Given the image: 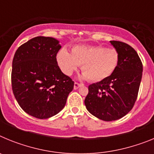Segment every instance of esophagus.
I'll return each instance as SVG.
<instances>
[{"label":"esophagus","instance_id":"obj_1","mask_svg":"<svg viewBox=\"0 0 154 154\" xmlns=\"http://www.w3.org/2000/svg\"><path fill=\"white\" fill-rule=\"evenodd\" d=\"M83 84H81V83H78V82H75L74 83V89H79L81 85H82Z\"/></svg>","mask_w":154,"mask_h":154}]
</instances>
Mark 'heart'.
<instances>
[{"instance_id": "heart-1", "label": "heart", "mask_w": 154, "mask_h": 154, "mask_svg": "<svg viewBox=\"0 0 154 154\" xmlns=\"http://www.w3.org/2000/svg\"><path fill=\"white\" fill-rule=\"evenodd\" d=\"M59 67L67 75H72L79 65H82L83 77L98 82L109 78L119 64V53L115 48L100 45H76L71 54L62 48L56 56Z\"/></svg>"}]
</instances>
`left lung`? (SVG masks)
I'll return each instance as SVG.
<instances>
[{"instance_id": "1", "label": "left lung", "mask_w": 154, "mask_h": 154, "mask_svg": "<svg viewBox=\"0 0 154 154\" xmlns=\"http://www.w3.org/2000/svg\"><path fill=\"white\" fill-rule=\"evenodd\" d=\"M119 53L115 72L103 81L89 85L85 99L87 110L104 121H113L133 109L138 96L143 64L137 51L124 42L110 41Z\"/></svg>"}]
</instances>
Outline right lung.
Returning <instances> with one entry per match:
<instances>
[{
  "instance_id": "add662e5",
  "label": "right lung",
  "mask_w": 154,
  "mask_h": 154,
  "mask_svg": "<svg viewBox=\"0 0 154 154\" xmlns=\"http://www.w3.org/2000/svg\"><path fill=\"white\" fill-rule=\"evenodd\" d=\"M61 47L55 38L35 37L21 45L14 56L13 93L24 112L38 119L60 112L74 87V82L58 65Z\"/></svg>"
}]
</instances>
